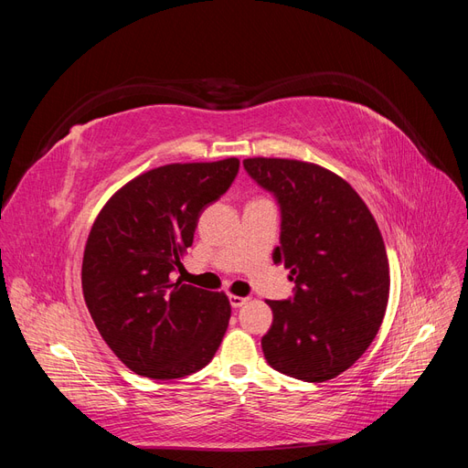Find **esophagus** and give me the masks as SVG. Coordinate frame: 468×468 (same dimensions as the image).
Returning a JSON list of instances; mask_svg holds the SVG:
<instances>
[{"label":"esophagus","mask_w":468,"mask_h":468,"mask_svg":"<svg viewBox=\"0 0 468 468\" xmlns=\"http://www.w3.org/2000/svg\"><path fill=\"white\" fill-rule=\"evenodd\" d=\"M248 303V299L246 296H238V294H230V304L234 306V308H239V306H244Z\"/></svg>","instance_id":"34e87169"}]
</instances>
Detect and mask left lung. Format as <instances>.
<instances>
[{"label": "left lung", "instance_id": "1", "mask_svg": "<svg viewBox=\"0 0 468 468\" xmlns=\"http://www.w3.org/2000/svg\"><path fill=\"white\" fill-rule=\"evenodd\" d=\"M248 174L279 199L281 246L294 296L267 301L273 324L261 337L275 371L324 382L356 363L387 313L390 273L369 207L349 183L318 164L248 158Z\"/></svg>", "mask_w": 468, "mask_h": 468}]
</instances>
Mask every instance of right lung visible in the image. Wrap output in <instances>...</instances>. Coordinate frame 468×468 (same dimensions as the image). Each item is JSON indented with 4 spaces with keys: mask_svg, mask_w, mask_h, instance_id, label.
<instances>
[{
    "mask_svg": "<svg viewBox=\"0 0 468 468\" xmlns=\"http://www.w3.org/2000/svg\"><path fill=\"white\" fill-rule=\"evenodd\" d=\"M238 167V158L154 167L99 210L83 250V299L105 344L136 375L181 378L215 357L232 313L229 296L172 273L183 267L203 208L226 193Z\"/></svg>",
    "mask_w": 468,
    "mask_h": 468,
    "instance_id": "add662e5",
    "label": "right lung"
}]
</instances>
